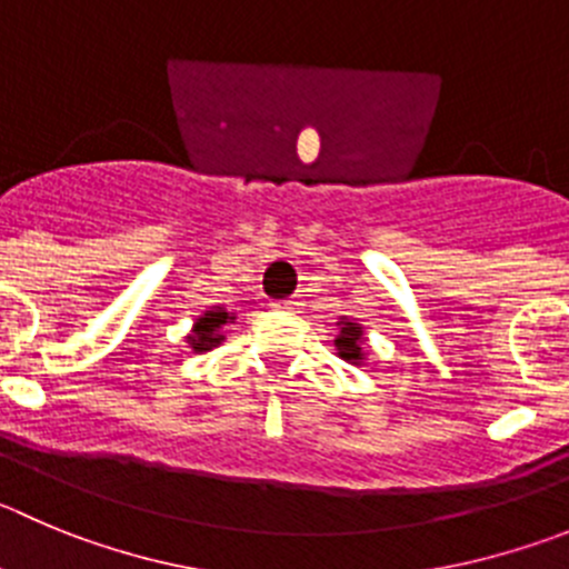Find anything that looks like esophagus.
Instances as JSON below:
<instances>
[{"mask_svg":"<svg viewBox=\"0 0 569 569\" xmlns=\"http://www.w3.org/2000/svg\"><path fill=\"white\" fill-rule=\"evenodd\" d=\"M297 302L295 300H278L274 302V309H295Z\"/></svg>","mask_w":569,"mask_h":569,"instance_id":"1","label":"esophagus"}]
</instances>
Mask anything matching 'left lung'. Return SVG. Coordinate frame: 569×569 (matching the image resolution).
I'll return each mask as SVG.
<instances>
[{"instance_id":"obj_1","label":"left lung","mask_w":569,"mask_h":569,"mask_svg":"<svg viewBox=\"0 0 569 569\" xmlns=\"http://www.w3.org/2000/svg\"><path fill=\"white\" fill-rule=\"evenodd\" d=\"M362 328H359V322H348L342 317V322H339V333L337 339H333V345H337L339 357L345 359V362H362L365 359V350H362Z\"/></svg>"}]
</instances>
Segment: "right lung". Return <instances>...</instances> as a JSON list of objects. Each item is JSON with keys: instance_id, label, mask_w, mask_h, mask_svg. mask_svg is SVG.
<instances>
[{"instance_id": "1", "label": "right lung", "mask_w": 569, "mask_h": 569, "mask_svg": "<svg viewBox=\"0 0 569 569\" xmlns=\"http://www.w3.org/2000/svg\"><path fill=\"white\" fill-rule=\"evenodd\" d=\"M227 320H236V317L227 315L224 309H216V311H207L204 317H199L193 326V333L188 337L190 348L196 353H204V350L216 348L219 342H224V333H221V326H227Z\"/></svg>"}]
</instances>
